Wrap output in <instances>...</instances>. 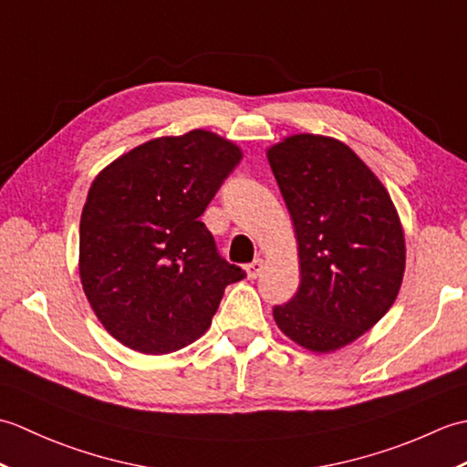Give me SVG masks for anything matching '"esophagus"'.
<instances>
[{
  "instance_id": "esophagus-1",
  "label": "esophagus",
  "mask_w": 467,
  "mask_h": 467,
  "mask_svg": "<svg viewBox=\"0 0 467 467\" xmlns=\"http://www.w3.org/2000/svg\"><path fill=\"white\" fill-rule=\"evenodd\" d=\"M244 271H246V276H249V279H256V276L263 273V259H254L253 263L244 266Z\"/></svg>"
}]
</instances>
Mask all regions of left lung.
Segmentation results:
<instances>
[{"instance_id": "left-lung-1", "label": "left lung", "mask_w": 467, "mask_h": 467, "mask_svg": "<svg viewBox=\"0 0 467 467\" xmlns=\"http://www.w3.org/2000/svg\"><path fill=\"white\" fill-rule=\"evenodd\" d=\"M299 243L301 285L275 305L279 329L329 353L389 311L405 271V239L389 192L349 146L295 134L266 150Z\"/></svg>"}]
</instances>
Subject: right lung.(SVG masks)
I'll list each match as a JSON object with an SVG mask.
<instances>
[{
    "instance_id": "right-lung-1",
    "label": "right lung",
    "mask_w": 467,
    "mask_h": 467,
    "mask_svg": "<svg viewBox=\"0 0 467 467\" xmlns=\"http://www.w3.org/2000/svg\"><path fill=\"white\" fill-rule=\"evenodd\" d=\"M206 130L164 136L96 176L80 221V279L98 319L134 351L196 341L244 271L216 251L201 214L241 162Z\"/></svg>"
}]
</instances>
